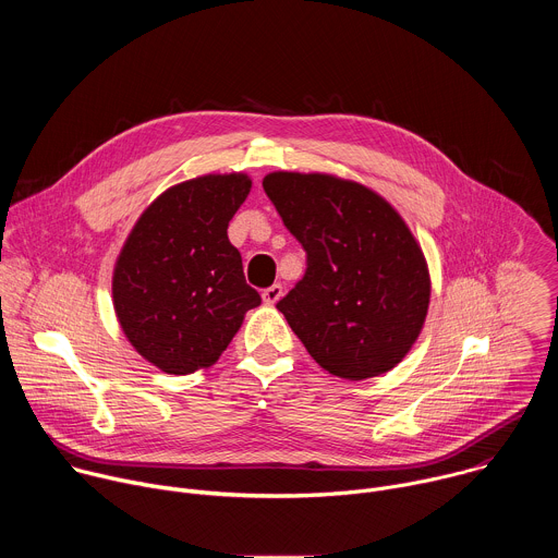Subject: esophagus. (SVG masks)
Here are the masks:
<instances>
[{
  "label": "esophagus",
  "instance_id": "obj_1",
  "mask_svg": "<svg viewBox=\"0 0 558 558\" xmlns=\"http://www.w3.org/2000/svg\"><path fill=\"white\" fill-rule=\"evenodd\" d=\"M282 295H284L282 284H271V287H267V289L263 291V300H265V304H276Z\"/></svg>",
  "mask_w": 558,
  "mask_h": 558
}]
</instances>
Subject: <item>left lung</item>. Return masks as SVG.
<instances>
[{
	"label": "left lung",
	"instance_id": "obj_1",
	"mask_svg": "<svg viewBox=\"0 0 558 558\" xmlns=\"http://www.w3.org/2000/svg\"><path fill=\"white\" fill-rule=\"evenodd\" d=\"M263 187L306 252V274L278 311L308 355L351 381L395 368L430 304L428 263L407 220L336 174L269 172Z\"/></svg>",
	"mask_w": 558,
	"mask_h": 558
}]
</instances>
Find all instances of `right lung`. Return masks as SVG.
Returning a JSON list of instances; mask_svg holds the SVG:
<instances>
[{
	"label": "right lung",
	"instance_id": "right-lung-1",
	"mask_svg": "<svg viewBox=\"0 0 558 558\" xmlns=\"http://www.w3.org/2000/svg\"><path fill=\"white\" fill-rule=\"evenodd\" d=\"M250 190L245 172L183 181L156 196L125 238L112 274L114 313L136 353L163 373L216 364L260 304L227 238Z\"/></svg>",
	"mask_w": 558,
	"mask_h": 558
}]
</instances>
